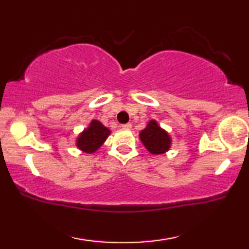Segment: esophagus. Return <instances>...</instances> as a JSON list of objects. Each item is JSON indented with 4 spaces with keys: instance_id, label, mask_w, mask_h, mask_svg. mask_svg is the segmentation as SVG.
Listing matches in <instances>:
<instances>
[{
    "instance_id": "obj_1",
    "label": "esophagus",
    "mask_w": 249,
    "mask_h": 249,
    "mask_svg": "<svg viewBox=\"0 0 249 249\" xmlns=\"http://www.w3.org/2000/svg\"><path fill=\"white\" fill-rule=\"evenodd\" d=\"M122 127L125 128V129H130V128H132V124H130V123L123 124V125H122Z\"/></svg>"
}]
</instances>
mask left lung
I'll return each mask as SVG.
<instances>
[{
	"label": "left lung",
	"mask_w": 249,
	"mask_h": 249,
	"mask_svg": "<svg viewBox=\"0 0 249 249\" xmlns=\"http://www.w3.org/2000/svg\"><path fill=\"white\" fill-rule=\"evenodd\" d=\"M140 138L145 148L153 155H162L171 147V137L167 130L160 127L157 121L151 120L140 133Z\"/></svg>",
	"instance_id": "1"
}]
</instances>
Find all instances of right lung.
<instances>
[{
	"label": "right lung",
	"mask_w": 249,
	"mask_h": 249,
	"mask_svg": "<svg viewBox=\"0 0 249 249\" xmlns=\"http://www.w3.org/2000/svg\"><path fill=\"white\" fill-rule=\"evenodd\" d=\"M111 130L98 120H92L87 128L79 134L75 141V146L83 153L93 154L107 141Z\"/></svg>",
	"instance_id": "1"
}]
</instances>
